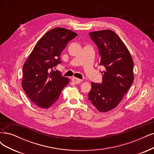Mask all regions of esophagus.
<instances>
[{
  "label": "esophagus",
  "instance_id": "obj_1",
  "mask_svg": "<svg viewBox=\"0 0 154 154\" xmlns=\"http://www.w3.org/2000/svg\"><path fill=\"white\" fill-rule=\"evenodd\" d=\"M71 79H72V81L74 83H75L76 84H78V83H81V82H82V79L77 78H75V77H72V78H71Z\"/></svg>",
  "mask_w": 154,
  "mask_h": 154
}]
</instances>
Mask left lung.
<instances>
[{
    "label": "left lung",
    "instance_id": "8db88e82",
    "mask_svg": "<svg viewBox=\"0 0 154 154\" xmlns=\"http://www.w3.org/2000/svg\"><path fill=\"white\" fill-rule=\"evenodd\" d=\"M96 44L100 57L102 83L92 82L88 99L100 112L117 106L134 81L133 60L128 48L119 35L111 30L89 33Z\"/></svg>",
    "mask_w": 154,
    "mask_h": 154
}]
</instances>
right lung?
Here are the masks:
<instances>
[{
  "instance_id": "obj_1",
  "label": "right lung",
  "mask_w": 154,
  "mask_h": 154,
  "mask_svg": "<svg viewBox=\"0 0 154 154\" xmlns=\"http://www.w3.org/2000/svg\"><path fill=\"white\" fill-rule=\"evenodd\" d=\"M78 34L64 28L46 32L35 45L23 67L22 85L31 101L41 108H48L59 98L69 82L55 67L61 63L60 55Z\"/></svg>"
}]
</instances>
